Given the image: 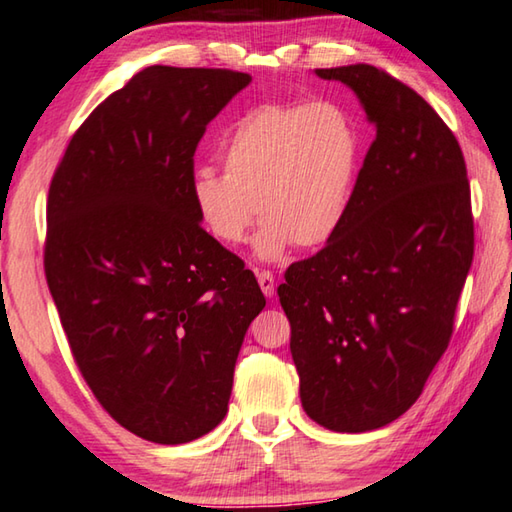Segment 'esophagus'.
<instances>
[{
  "label": "esophagus",
  "instance_id": "esophagus-1",
  "mask_svg": "<svg viewBox=\"0 0 512 512\" xmlns=\"http://www.w3.org/2000/svg\"><path fill=\"white\" fill-rule=\"evenodd\" d=\"M257 282H259V288H262V293L266 297H273L275 293V277L271 271H257Z\"/></svg>",
  "mask_w": 512,
  "mask_h": 512
}]
</instances>
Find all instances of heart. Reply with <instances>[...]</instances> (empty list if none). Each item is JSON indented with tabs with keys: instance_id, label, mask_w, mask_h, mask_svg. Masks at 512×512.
I'll return each mask as SVG.
<instances>
[{
	"instance_id": "obj_1",
	"label": "heart",
	"mask_w": 512,
	"mask_h": 512,
	"mask_svg": "<svg viewBox=\"0 0 512 512\" xmlns=\"http://www.w3.org/2000/svg\"><path fill=\"white\" fill-rule=\"evenodd\" d=\"M224 176L199 170L190 183L203 230L226 248L244 244L255 219V257L320 248L336 237L351 206L360 134L336 102H264L241 116L221 143Z\"/></svg>"
}]
</instances>
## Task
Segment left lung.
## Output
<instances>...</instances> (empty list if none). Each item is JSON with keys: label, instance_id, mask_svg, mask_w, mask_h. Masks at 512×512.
Returning a JSON list of instances; mask_svg holds the SVG:
<instances>
[{"label": "left lung", "instance_id": "8db88e82", "mask_svg": "<svg viewBox=\"0 0 512 512\" xmlns=\"http://www.w3.org/2000/svg\"><path fill=\"white\" fill-rule=\"evenodd\" d=\"M345 82L376 125L342 228L286 268L304 412L333 432L396 421L448 349L475 255L466 161L441 116L371 64L315 69Z\"/></svg>", "mask_w": 512, "mask_h": 512}]
</instances>
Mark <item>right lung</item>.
Masks as SVG:
<instances>
[{"label":"right lung","instance_id":"right-lung-1","mask_svg":"<svg viewBox=\"0 0 512 512\" xmlns=\"http://www.w3.org/2000/svg\"><path fill=\"white\" fill-rule=\"evenodd\" d=\"M250 80L143 69L78 127L49 188L44 273L73 360L107 414L152 443L224 421L241 342L266 306L190 199L201 136Z\"/></svg>","mask_w":512,"mask_h":512}]
</instances>
